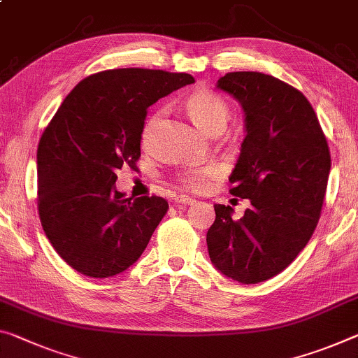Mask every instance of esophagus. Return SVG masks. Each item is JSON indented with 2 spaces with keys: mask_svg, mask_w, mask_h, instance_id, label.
<instances>
[{
  "mask_svg": "<svg viewBox=\"0 0 358 358\" xmlns=\"http://www.w3.org/2000/svg\"><path fill=\"white\" fill-rule=\"evenodd\" d=\"M191 203H194V199H191L189 196L175 197V206H191Z\"/></svg>",
  "mask_w": 358,
  "mask_h": 358,
  "instance_id": "34e87169",
  "label": "esophagus"
}]
</instances>
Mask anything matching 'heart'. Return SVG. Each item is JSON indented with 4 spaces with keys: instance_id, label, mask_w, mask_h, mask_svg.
I'll return each mask as SVG.
<instances>
[{
    "instance_id": "obj_1",
    "label": "heart",
    "mask_w": 358,
    "mask_h": 358,
    "mask_svg": "<svg viewBox=\"0 0 358 358\" xmlns=\"http://www.w3.org/2000/svg\"><path fill=\"white\" fill-rule=\"evenodd\" d=\"M186 110L189 116L194 119V122L207 134L217 132V130H224L231 117V110L226 101L220 97L218 94L212 90H196L192 92L188 100H186ZM161 117V113H156L143 129V143L146 145L151 138L152 130ZM213 173V167H202V169H191L181 177V183L186 188L192 191H199L206 186V181Z\"/></svg>"
}]
</instances>
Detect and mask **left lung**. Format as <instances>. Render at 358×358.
Masks as SVG:
<instances>
[{
  "instance_id": "1",
  "label": "left lung",
  "mask_w": 358,
  "mask_h": 358,
  "mask_svg": "<svg viewBox=\"0 0 358 358\" xmlns=\"http://www.w3.org/2000/svg\"><path fill=\"white\" fill-rule=\"evenodd\" d=\"M217 87L239 101L245 138L229 192L250 199L241 220L215 203L207 231L210 261L239 283H258L282 272L309 242L320 218L331 167L319 119L298 89L258 71H234Z\"/></svg>"
}]
</instances>
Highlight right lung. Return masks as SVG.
<instances>
[{"instance_id": "right-lung-1", "label": "right lung", "mask_w": 358, "mask_h": 358, "mask_svg": "<svg viewBox=\"0 0 358 358\" xmlns=\"http://www.w3.org/2000/svg\"><path fill=\"white\" fill-rule=\"evenodd\" d=\"M194 78L146 68L90 75L66 95L38 145V212L60 258L87 277L137 261L167 213L157 196L132 199L116 172L137 167L146 110Z\"/></svg>"}]
</instances>
